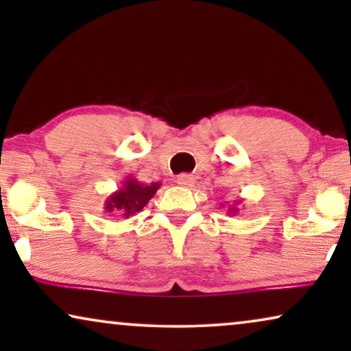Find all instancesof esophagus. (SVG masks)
<instances>
[{
  "mask_svg": "<svg viewBox=\"0 0 351 351\" xmlns=\"http://www.w3.org/2000/svg\"><path fill=\"white\" fill-rule=\"evenodd\" d=\"M176 182L182 186H191L195 184V177L190 176V174H180V176H177Z\"/></svg>",
  "mask_w": 351,
  "mask_h": 351,
  "instance_id": "1",
  "label": "esophagus"
}]
</instances>
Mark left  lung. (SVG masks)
<instances>
[{
	"mask_svg": "<svg viewBox=\"0 0 351 351\" xmlns=\"http://www.w3.org/2000/svg\"><path fill=\"white\" fill-rule=\"evenodd\" d=\"M241 203H243V199L234 201V203L227 209V214L228 215H237L239 213V206H241ZM225 206H227V203H225V204L222 203V208H225Z\"/></svg>",
	"mask_w": 351,
	"mask_h": 351,
	"instance_id": "obj_1",
	"label": "left lung"
}]
</instances>
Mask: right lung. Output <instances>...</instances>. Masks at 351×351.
Returning <instances> with one entry per match:
<instances>
[{"instance_id": "1", "label": "right lung", "mask_w": 351, "mask_h": 351, "mask_svg": "<svg viewBox=\"0 0 351 351\" xmlns=\"http://www.w3.org/2000/svg\"><path fill=\"white\" fill-rule=\"evenodd\" d=\"M160 182H152V184H141L134 177H126L123 185L117 191L105 199L104 209L105 213L119 214L124 219L132 217L145 208L155 193L160 189Z\"/></svg>"}]
</instances>
